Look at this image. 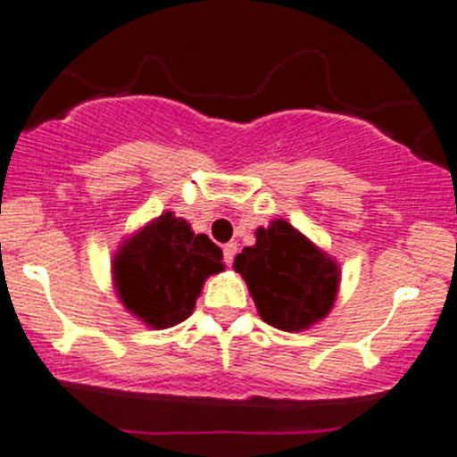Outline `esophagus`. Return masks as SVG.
<instances>
[{
	"label": "esophagus",
	"mask_w": 457,
	"mask_h": 457,
	"mask_svg": "<svg viewBox=\"0 0 457 457\" xmlns=\"http://www.w3.org/2000/svg\"><path fill=\"white\" fill-rule=\"evenodd\" d=\"M234 254H237V243H228L223 247V258H225V265H232Z\"/></svg>",
	"instance_id": "34e87169"
}]
</instances>
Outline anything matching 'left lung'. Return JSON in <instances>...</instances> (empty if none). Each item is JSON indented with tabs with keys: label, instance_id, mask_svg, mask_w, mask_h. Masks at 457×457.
I'll list each match as a JSON object with an SVG mask.
<instances>
[{
	"label": "left lung",
	"instance_id": "obj_1",
	"mask_svg": "<svg viewBox=\"0 0 457 457\" xmlns=\"http://www.w3.org/2000/svg\"><path fill=\"white\" fill-rule=\"evenodd\" d=\"M258 316L283 331H305L334 307L340 265L287 220L256 229V243L234 258Z\"/></svg>",
	"mask_w": 457,
	"mask_h": 457
}]
</instances>
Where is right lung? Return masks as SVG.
Here are the masks:
<instances>
[{
	"mask_svg": "<svg viewBox=\"0 0 457 457\" xmlns=\"http://www.w3.org/2000/svg\"><path fill=\"white\" fill-rule=\"evenodd\" d=\"M225 270L223 252L174 212L147 220L112 258L121 305L150 329H168L192 316L210 276Z\"/></svg>",
	"mask_w": 457,
	"mask_h": 457,
	"instance_id": "obj_1",
	"label": "right lung"
}]
</instances>
